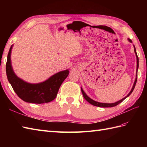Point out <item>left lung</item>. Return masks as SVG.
Instances as JSON below:
<instances>
[{"label":"left lung","mask_w":147,"mask_h":147,"mask_svg":"<svg viewBox=\"0 0 147 147\" xmlns=\"http://www.w3.org/2000/svg\"><path fill=\"white\" fill-rule=\"evenodd\" d=\"M128 40V41L131 43H132V41L129 38L127 39ZM134 47V51H135V53L136 54V64H137V65H136V78H135V82H134V84H133V86L132 87L131 90L130 92L128 93V94L127 95V96H126L125 97H124L123 99L120 100H119L116 102L115 103H111V104H108V103H101V102H96V101H95L94 100L92 99L91 98H90L89 96L87 95L85 92L83 91V88L81 87V90H82V92L83 93V97L85 98V99L86 100L87 102H88L90 104H91L92 105H95V106H96V107H114V106H116L117 105L119 104L120 103H121L122 102H123L124 99L126 98L127 96H129L131 94V93L133 92L134 88H135V85H136V81H137V76H138V66H139V59H138V55H137V54H136V49H135V45H133Z\"/></svg>","instance_id":"8db88e82"}]
</instances>
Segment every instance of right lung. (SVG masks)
<instances>
[{
    "label": "right lung",
    "mask_w": 147,
    "mask_h": 147,
    "mask_svg": "<svg viewBox=\"0 0 147 147\" xmlns=\"http://www.w3.org/2000/svg\"><path fill=\"white\" fill-rule=\"evenodd\" d=\"M12 45L7 55L6 63V74L14 91L23 101L33 104H43L54 100L57 95L62 82L68 76L69 71H62L55 73L39 83H28L17 76L11 64Z\"/></svg>",
    "instance_id": "1"
}]
</instances>
